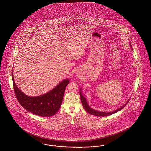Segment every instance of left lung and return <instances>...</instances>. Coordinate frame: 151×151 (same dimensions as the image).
Segmentation results:
<instances>
[{
	"instance_id": "left-lung-1",
	"label": "left lung",
	"mask_w": 151,
	"mask_h": 151,
	"mask_svg": "<svg viewBox=\"0 0 151 151\" xmlns=\"http://www.w3.org/2000/svg\"><path fill=\"white\" fill-rule=\"evenodd\" d=\"M80 98H81V101L82 102V106L84 108V109L86 110V111L87 112L88 114H90L94 115V116H109L111 114H114V113L118 112L119 111L122 110V109H124V107H125V106L126 105V104L128 103V102L124 105L122 107L119 108L117 110H116L112 112H100V111H97L96 110H93L91 107H90V106L88 105L87 104V101L85 99V97H84L82 94H81V91L80 90Z\"/></svg>"
}]
</instances>
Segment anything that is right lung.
<instances>
[{
    "mask_svg": "<svg viewBox=\"0 0 151 151\" xmlns=\"http://www.w3.org/2000/svg\"><path fill=\"white\" fill-rule=\"evenodd\" d=\"M14 92L19 104L25 110L41 117L52 116L58 111L63 100L65 88L69 79H65L50 91L37 97H30L23 93L16 86L12 71Z\"/></svg>",
    "mask_w": 151,
    "mask_h": 151,
    "instance_id": "1",
    "label": "right lung"
}]
</instances>
